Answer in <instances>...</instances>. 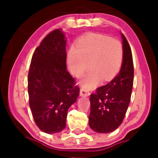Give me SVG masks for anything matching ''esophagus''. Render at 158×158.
Instances as JSON below:
<instances>
[{
  "mask_svg": "<svg viewBox=\"0 0 158 158\" xmlns=\"http://www.w3.org/2000/svg\"><path fill=\"white\" fill-rule=\"evenodd\" d=\"M80 95H81V96H89L90 92L87 90L83 89V88H81V90H80Z\"/></svg>",
  "mask_w": 158,
  "mask_h": 158,
  "instance_id": "1",
  "label": "esophagus"
}]
</instances>
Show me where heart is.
I'll return each mask as SVG.
<instances>
[{
    "instance_id": "heart-1",
    "label": "heart",
    "mask_w": 158,
    "mask_h": 158,
    "mask_svg": "<svg viewBox=\"0 0 158 158\" xmlns=\"http://www.w3.org/2000/svg\"><path fill=\"white\" fill-rule=\"evenodd\" d=\"M124 57L123 45L119 40L98 34H91L81 39L76 48L72 47L68 54L70 72L81 76L89 67L90 70L80 81L85 89L98 85L101 79L109 81L117 74Z\"/></svg>"
}]
</instances>
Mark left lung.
I'll list each match as a JSON object with an SVG mask.
<instances>
[{
  "mask_svg": "<svg viewBox=\"0 0 158 158\" xmlns=\"http://www.w3.org/2000/svg\"><path fill=\"white\" fill-rule=\"evenodd\" d=\"M124 57L118 74L107 85L90 95L89 126L98 133H109L120 126L130 102L134 65L130 46L121 33Z\"/></svg>",
  "mask_w": 158,
  "mask_h": 158,
  "instance_id": "1",
  "label": "left lung"
}]
</instances>
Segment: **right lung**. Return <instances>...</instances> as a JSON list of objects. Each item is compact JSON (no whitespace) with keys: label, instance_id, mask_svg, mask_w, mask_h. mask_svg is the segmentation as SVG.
<instances>
[{"label":"right lung","instance_id":"1","mask_svg":"<svg viewBox=\"0 0 158 158\" xmlns=\"http://www.w3.org/2000/svg\"><path fill=\"white\" fill-rule=\"evenodd\" d=\"M65 34L49 33L36 49L28 75L29 106L36 124L47 134L62 131L80 89L67 71Z\"/></svg>","mask_w":158,"mask_h":158}]
</instances>
